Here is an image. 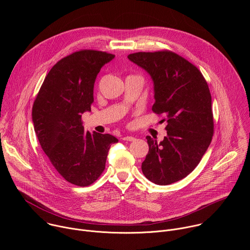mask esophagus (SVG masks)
I'll return each mask as SVG.
<instances>
[{
  "label": "esophagus",
  "instance_id": "1",
  "mask_svg": "<svg viewBox=\"0 0 250 250\" xmlns=\"http://www.w3.org/2000/svg\"><path fill=\"white\" fill-rule=\"evenodd\" d=\"M123 140H125V141H134L135 137H133V136H125V137H123Z\"/></svg>",
  "mask_w": 250,
  "mask_h": 250
}]
</instances>
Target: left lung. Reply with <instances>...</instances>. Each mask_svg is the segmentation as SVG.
Here are the masks:
<instances>
[{
  "instance_id": "obj_1",
  "label": "left lung",
  "mask_w": 250,
  "mask_h": 250,
  "mask_svg": "<svg viewBox=\"0 0 250 250\" xmlns=\"http://www.w3.org/2000/svg\"><path fill=\"white\" fill-rule=\"evenodd\" d=\"M127 58L151 76L153 113L167 122V135L146 136L149 151L141 164L147 179L169 185L189 175L207 151L213 134L211 96L201 71L169 50L131 53Z\"/></svg>"
}]
</instances>
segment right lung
<instances>
[{"instance_id":"1","label":"right lung","mask_w":250,"mask_h":250,"mask_svg":"<svg viewBox=\"0 0 250 250\" xmlns=\"http://www.w3.org/2000/svg\"><path fill=\"white\" fill-rule=\"evenodd\" d=\"M115 55L84 49L59 60L46 75L32 105L40 145L55 170L80 187L94 183L104 170L118 138L84 132L82 114L91 111L94 84L101 68Z\"/></svg>"}]
</instances>
